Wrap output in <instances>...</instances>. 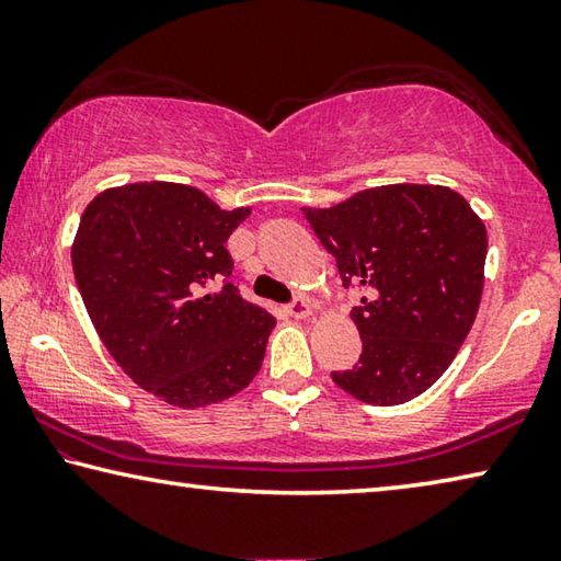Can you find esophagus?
Listing matches in <instances>:
<instances>
[{
  "mask_svg": "<svg viewBox=\"0 0 561 561\" xmlns=\"http://www.w3.org/2000/svg\"><path fill=\"white\" fill-rule=\"evenodd\" d=\"M284 312H287L289 317H297V320H305V317L312 314V307H309L307 299L297 297V299H291L287 307H284Z\"/></svg>",
  "mask_w": 561,
  "mask_h": 561,
  "instance_id": "1",
  "label": "esophagus"
}]
</instances>
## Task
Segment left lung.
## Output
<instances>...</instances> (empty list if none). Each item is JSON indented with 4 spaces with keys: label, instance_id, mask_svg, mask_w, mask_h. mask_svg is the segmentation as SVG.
I'll return each instance as SVG.
<instances>
[{
    "label": "left lung",
    "instance_id": "left-lung-1",
    "mask_svg": "<svg viewBox=\"0 0 561 561\" xmlns=\"http://www.w3.org/2000/svg\"><path fill=\"white\" fill-rule=\"evenodd\" d=\"M342 284L365 291L353 322L363 353L332 380L367 405H400L428 390L476 320L486 227L446 186L392 183L330 208H302Z\"/></svg>",
    "mask_w": 561,
    "mask_h": 561
}]
</instances>
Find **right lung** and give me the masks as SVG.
<instances>
[{"label":"right lung","instance_id":"obj_1","mask_svg":"<svg viewBox=\"0 0 561 561\" xmlns=\"http://www.w3.org/2000/svg\"><path fill=\"white\" fill-rule=\"evenodd\" d=\"M224 211L186 183L107 188L82 211L75 282L95 330L133 382L175 408L227 400L254 380L274 317L229 282Z\"/></svg>","mask_w":561,"mask_h":561}]
</instances>
